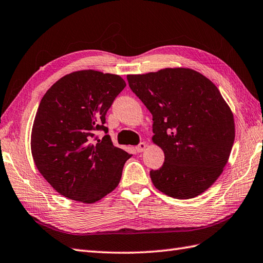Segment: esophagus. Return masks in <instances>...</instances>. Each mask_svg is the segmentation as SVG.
Returning <instances> with one entry per match:
<instances>
[{"mask_svg": "<svg viewBox=\"0 0 263 263\" xmlns=\"http://www.w3.org/2000/svg\"><path fill=\"white\" fill-rule=\"evenodd\" d=\"M146 148V144L144 142H140L137 146H136V150L137 152H143Z\"/></svg>", "mask_w": 263, "mask_h": 263, "instance_id": "34e87169", "label": "esophagus"}]
</instances>
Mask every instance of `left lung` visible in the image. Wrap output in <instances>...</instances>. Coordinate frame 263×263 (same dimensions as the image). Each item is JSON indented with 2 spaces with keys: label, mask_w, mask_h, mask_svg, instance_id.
Wrapping results in <instances>:
<instances>
[{
  "label": "left lung",
  "mask_w": 263,
  "mask_h": 263,
  "mask_svg": "<svg viewBox=\"0 0 263 263\" xmlns=\"http://www.w3.org/2000/svg\"><path fill=\"white\" fill-rule=\"evenodd\" d=\"M126 78L152 114V141L164 154L162 167L150 172L155 187L178 199L204 193L222 174L235 138L233 113L218 88L189 68Z\"/></svg>",
  "instance_id": "obj_1"
}]
</instances>
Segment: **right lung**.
<instances>
[{"label": "right lung", "mask_w": 263, "mask_h": 263, "mask_svg": "<svg viewBox=\"0 0 263 263\" xmlns=\"http://www.w3.org/2000/svg\"><path fill=\"white\" fill-rule=\"evenodd\" d=\"M125 82L119 75L79 70L62 77L39 104L31 132L35 167L63 196L91 204L114 191L131 155L113 145L105 115Z\"/></svg>", "instance_id": "add662e5"}]
</instances>
